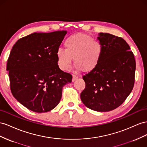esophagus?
Returning a JSON list of instances; mask_svg holds the SVG:
<instances>
[{
  "label": "esophagus",
  "mask_w": 147,
  "mask_h": 147,
  "mask_svg": "<svg viewBox=\"0 0 147 147\" xmlns=\"http://www.w3.org/2000/svg\"><path fill=\"white\" fill-rule=\"evenodd\" d=\"M78 78V75H72V82H75Z\"/></svg>",
  "instance_id": "esophagus-1"
}]
</instances>
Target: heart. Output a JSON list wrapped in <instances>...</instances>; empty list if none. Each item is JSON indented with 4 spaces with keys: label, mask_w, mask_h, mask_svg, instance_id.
Segmentation results:
<instances>
[{
    "label": "heart",
    "mask_w": 147,
    "mask_h": 147,
    "mask_svg": "<svg viewBox=\"0 0 147 147\" xmlns=\"http://www.w3.org/2000/svg\"><path fill=\"white\" fill-rule=\"evenodd\" d=\"M64 49L56 53L57 64L62 70H67L74 59L78 69L89 72L96 69L102 57L101 43L90 36L77 33L70 36L64 42Z\"/></svg>",
    "instance_id": "b5f03b06"
}]
</instances>
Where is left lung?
<instances>
[{
  "mask_svg": "<svg viewBox=\"0 0 147 147\" xmlns=\"http://www.w3.org/2000/svg\"><path fill=\"white\" fill-rule=\"evenodd\" d=\"M97 39L102 46V57L96 68L83 77L86 86L80 98L89 109L107 112L122 105L131 93L136 63L124 39L103 33Z\"/></svg>",
  "mask_w": 147,
  "mask_h": 147,
  "instance_id": "8db88e82",
  "label": "left lung"
}]
</instances>
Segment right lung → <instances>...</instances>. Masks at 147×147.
<instances>
[{"mask_svg":"<svg viewBox=\"0 0 147 147\" xmlns=\"http://www.w3.org/2000/svg\"><path fill=\"white\" fill-rule=\"evenodd\" d=\"M66 31L34 33L16 42L7 61L10 89L26 108L45 113L57 106L72 76L59 69L56 53Z\"/></svg>","mask_w":147,"mask_h":147,"instance_id":"add662e5","label":"right lung"}]
</instances>
